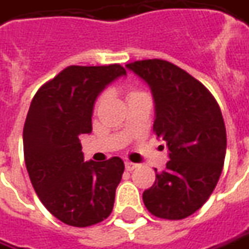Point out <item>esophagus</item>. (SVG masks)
Masks as SVG:
<instances>
[{
	"label": "esophagus",
	"mask_w": 249,
	"mask_h": 249,
	"mask_svg": "<svg viewBox=\"0 0 249 249\" xmlns=\"http://www.w3.org/2000/svg\"><path fill=\"white\" fill-rule=\"evenodd\" d=\"M136 167H138V164L131 162V161H125V169H126V171H133Z\"/></svg>",
	"instance_id": "34e87169"
}]
</instances>
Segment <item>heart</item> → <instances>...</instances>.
<instances>
[{
	"label": "heart",
	"mask_w": 249,
	"mask_h": 249,
	"mask_svg": "<svg viewBox=\"0 0 249 249\" xmlns=\"http://www.w3.org/2000/svg\"><path fill=\"white\" fill-rule=\"evenodd\" d=\"M135 93H141V92L136 89H129L128 90V98H129V96H132V95H135ZM102 100H103V96H99L98 100H96V106L100 105V102H102Z\"/></svg>",
	"instance_id": "obj_1"
}]
</instances>
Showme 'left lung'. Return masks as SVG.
I'll return each mask as SVG.
<instances>
[{
	"label": "left lung",
	"mask_w": 249,
	"mask_h": 249,
	"mask_svg": "<svg viewBox=\"0 0 249 249\" xmlns=\"http://www.w3.org/2000/svg\"><path fill=\"white\" fill-rule=\"evenodd\" d=\"M126 69L149 84L153 131L169 150L167 167L143 192V202L157 218H187L210 198L223 169L227 141L220 107L201 82L167 60H138Z\"/></svg>",
	"instance_id": "1"
}]
</instances>
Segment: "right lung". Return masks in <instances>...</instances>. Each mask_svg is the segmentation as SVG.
<instances>
[{"label": "right lung", "mask_w": 249, "mask_h": 249, "mask_svg": "<svg viewBox=\"0 0 249 249\" xmlns=\"http://www.w3.org/2000/svg\"><path fill=\"white\" fill-rule=\"evenodd\" d=\"M125 74L121 65L69 66L31 100L23 128L26 168L44 207L69 226L96 225L113 211L124 162H84L80 136L92 131L99 93Z\"/></svg>", "instance_id": "obj_1"}]
</instances>
